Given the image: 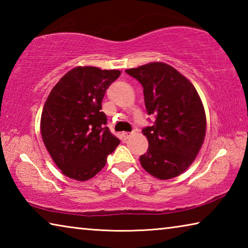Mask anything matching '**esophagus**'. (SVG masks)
Segmentation results:
<instances>
[{"instance_id": "esophagus-1", "label": "esophagus", "mask_w": 248, "mask_h": 248, "mask_svg": "<svg viewBox=\"0 0 248 248\" xmlns=\"http://www.w3.org/2000/svg\"><path fill=\"white\" fill-rule=\"evenodd\" d=\"M131 136H132V133H128V132H124L123 134H121V137H123L124 140L130 139V138H131Z\"/></svg>"}]
</instances>
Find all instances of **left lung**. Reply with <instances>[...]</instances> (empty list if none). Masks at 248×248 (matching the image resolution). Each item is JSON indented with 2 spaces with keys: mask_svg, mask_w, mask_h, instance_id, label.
I'll list each match as a JSON object with an SVG mask.
<instances>
[{
  "mask_svg": "<svg viewBox=\"0 0 248 248\" xmlns=\"http://www.w3.org/2000/svg\"><path fill=\"white\" fill-rule=\"evenodd\" d=\"M143 86L148 115H154L151 127L142 130L149 141L140 163L150 175L170 179L184 173L202 146L207 120L195 86L163 62H151L125 70Z\"/></svg>",
  "mask_w": 248,
  "mask_h": 248,
  "instance_id": "1",
  "label": "left lung"
}]
</instances>
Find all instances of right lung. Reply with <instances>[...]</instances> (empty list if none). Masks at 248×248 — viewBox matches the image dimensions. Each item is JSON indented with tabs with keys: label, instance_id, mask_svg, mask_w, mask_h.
I'll return each mask as SVG.
<instances>
[{
	"label": "right lung",
	"instance_id": "obj_1",
	"mask_svg": "<svg viewBox=\"0 0 248 248\" xmlns=\"http://www.w3.org/2000/svg\"><path fill=\"white\" fill-rule=\"evenodd\" d=\"M119 75V70L77 66L60 78L46 100L41 137L58 169L70 178H93L120 143L106 127L102 111L105 92Z\"/></svg>",
	"mask_w": 248,
	"mask_h": 248
}]
</instances>
